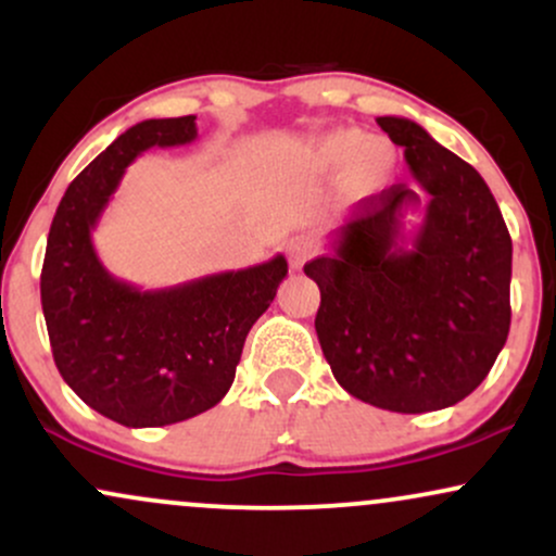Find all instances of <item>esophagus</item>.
<instances>
[{
	"label": "esophagus",
	"instance_id": "34e87169",
	"mask_svg": "<svg viewBox=\"0 0 556 556\" xmlns=\"http://www.w3.org/2000/svg\"><path fill=\"white\" fill-rule=\"evenodd\" d=\"M314 253H316L314 240L305 238V235H300V238H292L290 242H287V256H290V266L295 271L303 269L305 261L314 258Z\"/></svg>",
	"mask_w": 556,
	"mask_h": 556
}]
</instances>
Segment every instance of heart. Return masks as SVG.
Listing matches in <instances>:
<instances>
[{
  "instance_id": "heart-1",
  "label": "heart",
  "mask_w": 556,
  "mask_h": 556,
  "mask_svg": "<svg viewBox=\"0 0 556 556\" xmlns=\"http://www.w3.org/2000/svg\"><path fill=\"white\" fill-rule=\"evenodd\" d=\"M311 159L327 175L344 172V182L355 195H374L392 177L397 151L384 138H368L353 127H340L321 136L311 149Z\"/></svg>"
}]
</instances>
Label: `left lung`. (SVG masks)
I'll return each instance as SVG.
<instances>
[{"label": "left lung", "instance_id": "1", "mask_svg": "<svg viewBox=\"0 0 556 556\" xmlns=\"http://www.w3.org/2000/svg\"><path fill=\"white\" fill-rule=\"evenodd\" d=\"M405 149L426 193L405 245L402 216L420 206L407 185L358 203V216L305 264L321 290L316 334L353 397L392 413H429L486 379L509 331L513 240L483 177L418 123L376 117Z\"/></svg>", "mask_w": 556, "mask_h": 556}]
</instances>
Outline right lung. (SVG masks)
I'll return each mask as SVG.
<instances>
[{
  "mask_svg": "<svg viewBox=\"0 0 556 556\" xmlns=\"http://www.w3.org/2000/svg\"><path fill=\"white\" fill-rule=\"evenodd\" d=\"M195 114L143 119L70 182L41 269V308L62 379L101 416L130 426L180 424L229 392L248 331L287 277L285 256L164 290L112 277L93 229L125 169L154 146L195 140Z\"/></svg>",
  "mask_w": 556,
  "mask_h": 556,
  "instance_id": "add662e5",
  "label": "right lung"
}]
</instances>
